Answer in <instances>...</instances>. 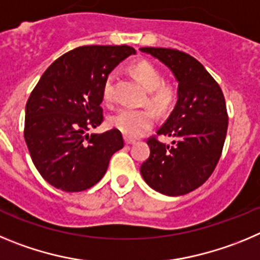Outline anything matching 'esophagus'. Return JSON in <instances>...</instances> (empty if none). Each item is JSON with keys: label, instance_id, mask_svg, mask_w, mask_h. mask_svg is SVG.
Returning <instances> with one entry per match:
<instances>
[{"label": "esophagus", "instance_id": "esophagus-1", "mask_svg": "<svg viewBox=\"0 0 260 260\" xmlns=\"http://www.w3.org/2000/svg\"><path fill=\"white\" fill-rule=\"evenodd\" d=\"M124 142L127 145H132V144H135V140L129 139V137H124Z\"/></svg>", "mask_w": 260, "mask_h": 260}]
</instances>
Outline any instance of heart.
<instances>
[{"label":"heart","instance_id":"1","mask_svg":"<svg viewBox=\"0 0 260 260\" xmlns=\"http://www.w3.org/2000/svg\"><path fill=\"white\" fill-rule=\"evenodd\" d=\"M131 71L137 80L147 89L144 104L149 105L158 114H167L174 109L177 101V90L174 85L163 83V74L150 60H139L133 63ZM115 76L109 75L102 86V97L105 102H115ZM155 116L149 109H121L110 118V125L129 139H136L150 129Z\"/></svg>","mask_w":260,"mask_h":260}]
</instances>
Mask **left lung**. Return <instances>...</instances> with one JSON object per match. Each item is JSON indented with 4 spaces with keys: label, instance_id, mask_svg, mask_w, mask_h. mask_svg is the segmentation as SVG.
I'll use <instances>...</instances> for the list:
<instances>
[{
    "label": "left lung",
    "instance_id": "8db88e82",
    "mask_svg": "<svg viewBox=\"0 0 260 260\" xmlns=\"http://www.w3.org/2000/svg\"><path fill=\"white\" fill-rule=\"evenodd\" d=\"M163 62L179 81V100L156 135L147 139L150 155L141 165L147 185L166 196H182L211 176L221 156L228 113L221 88L196 58L167 48H141ZM168 135L173 144L157 140Z\"/></svg>",
    "mask_w": 260,
    "mask_h": 260
}]
</instances>
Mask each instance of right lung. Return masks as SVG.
Here are the masks:
<instances>
[{"label": "right lung", "instance_id": "obj_1", "mask_svg": "<svg viewBox=\"0 0 260 260\" xmlns=\"http://www.w3.org/2000/svg\"><path fill=\"white\" fill-rule=\"evenodd\" d=\"M136 50L128 45H89L51 63L25 105L24 140L40 175L63 191L92 188L110 158L124 146L118 129L85 135L104 121L105 79Z\"/></svg>", "mask_w": 260, "mask_h": 260}]
</instances>
